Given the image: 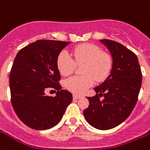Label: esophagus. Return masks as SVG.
Here are the masks:
<instances>
[{"label":"esophagus","instance_id":"obj_1","mask_svg":"<svg viewBox=\"0 0 150 150\" xmlns=\"http://www.w3.org/2000/svg\"><path fill=\"white\" fill-rule=\"evenodd\" d=\"M73 97H74V100H77V99L81 98V96H78V95H76V94H74V95H73Z\"/></svg>","mask_w":150,"mask_h":150}]
</instances>
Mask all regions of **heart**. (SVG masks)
I'll use <instances>...</instances> for the list:
<instances>
[{
    "label": "heart",
    "instance_id": "1",
    "mask_svg": "<svg viewBox=\"0 0 150 150\" xmlns=\"http://www.w3.org/2000/svg\"><path fill=\"white\" fill-rule=\"evenodd\" d=\"M74 60L66 50L58 55L57 66L60 74L68 76L76 69V64L82 66L81 76H74L64 82L67 90L76 94H82L94 84L95 79L99 82L105 80L110 74L112 66L111 56L103 52L102 48L93 44L76 46L73 50Z\"/></svg>",
    "mask_w": 150,
    "mask_h": 150
}]
</instances>
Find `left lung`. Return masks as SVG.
I'll list each match as a JSON object with an SVG mask.
<instances>
[{"label":"left lung","instance_id":"obj_1","mask_svg":"<svg viewBox=\"0 0 150 150\" xmlns=\"http://www.w3.org/2000/svg\"><path fill=\"white\" fill-rule=\"evenodd\" d=\"M110 52L112 66L104 82L95 87L96 95L87 97L90 105L83 115L90 125L106 130L122 123L131 114L138 100L142 72L137 55L118 42L100 40ZM104 96V100L99 97Z\"/></svg>","mask_w":150,"mask_h":150}]
</instances>
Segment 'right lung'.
<instances>
[{
	"instance_id": "add662e5",
	"label": "right lung",
	"mask_w": 150,
	"mask_h": 150,
	"mask_svg": "<svg viewBox=\"0 0 150 150\" xmlns=\"http://www.w3.org/2000/svg\"><path fill=\"white\" fill-rule=\"evenodd\" d=\"M69 44L37 40L22 48L14 59L9 78L11 104L18 118L33 129L54 127L72 102L71 93L61 90L57 66L58 55ZM51 88L58 90L54 98L45 93Z\"/></svg>"
}]
</instances>
